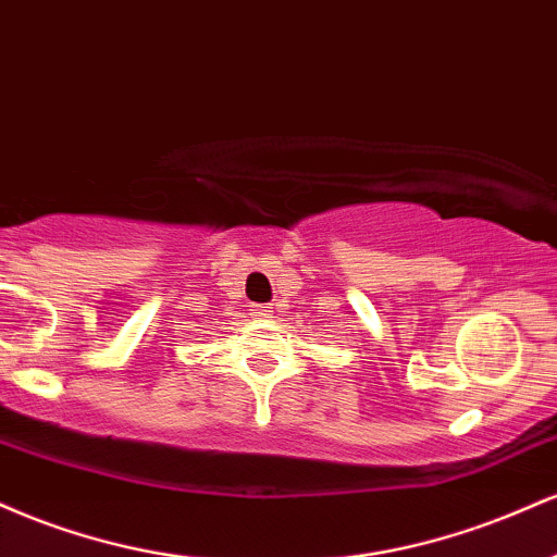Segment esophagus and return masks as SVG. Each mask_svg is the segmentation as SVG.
<instances>
[{
    "mask_svg": "<svg viewBox=\"0 0 557 557\" xmlns=\"http://www.w3.org/2000/svg\"><path fill=\"white\" fill-rule=\"evenodd\" d=\"M251 317H253V319H259V322H267V319H272V311H270V306L253 304V306H251Z\"/></svg>",
    "mask_w": 557,
    "mask_h": 557,
    "instance_id": "obj_1",
    "label": "esophagus"
}]
</instances>
